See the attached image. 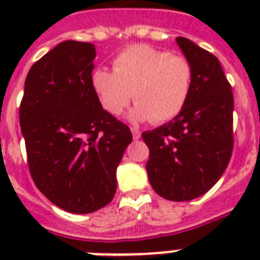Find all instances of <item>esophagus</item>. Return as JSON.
Listing matches in <instances>:
<instances>
[{"label": "esophagus", "mask_w": 260, "mask_h": 260, "mask_svg": "<svg viewBox=\"0 0 260 260\" xmlns=\"http://www.w3.org/2000/svg\"><path fill=\"white\" fill-rule=\"evenodd\" d=\"M131 131H132V135H134L135 140H139V139H140V136H142L140 131H139L138 128H131Z\"/></svg>", "instance_id": "obj_1"}]
</instances>
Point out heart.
<instances>
[{
    "label": "heart",
    "mask_w": 260,
    "mask_h": 260,
    "mask_svg": "<svg viewBox=\"0 0 260 260\" xmlns=\"http://www.w3.org/2000/svg\"><path fill=\"white\" fill-rule=\"evenodd\" d=\"M91 85L101 106L112 116H120L134 95L132 118L160 124L185 108L193 87V66L183 55L136 44L113 59L112 73L94 71Z\"/></svg>",
    "instance_id": "obj_1"
}]
</instances>
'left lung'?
Segmentation results:
<instances>
[{
	"instance_id": "1",
	"label": "left lung",
	"mask_w": 260,
	"mask_h": 260,
	"mask_svg": "<svg viewBox=\"0 0 260 260\" xmlns=\"http://www.w3.org/2000/svg\"><path fill=\"white\" fill-rule=\"evenodd\" d=\"M193 66V87L181 113L143 132L152 189L170 201L205 194L225 171L234 151V93L213 54L177 38Z\"/></svg>"
}]
</instances>
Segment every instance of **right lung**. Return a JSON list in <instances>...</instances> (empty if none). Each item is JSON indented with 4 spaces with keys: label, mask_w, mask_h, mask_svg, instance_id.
Segmentation results:
<instances>
[{
    "label": "right lung",
    "mask_w": 260,
    "mask_h": 260,
    "mask_svg": "<svg viewBox=\"0 0 260 260\" xmlns=\"http://www.w3.org/2000/svg\"><path fill=\"white\" fill-rule=\"evenodd\" d=\"M94 58L91 43H59L30 67L20 104L30 177L70 213H91L113 200L116 169L132 142L128 125L94 91Z\"/></svg>",
    "instance_id": "obj_1"
}]
</instances>
